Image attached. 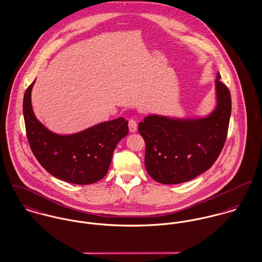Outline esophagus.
<instances>
[{"label": "esophagus", "instance_id": "1", "mask_svg": "<svg viewBox=\"0 0 262 262\" xmlns=\"http://www.w3.org/2000/svg\"><path fill=\"white\" fill-rule=\"evenodd\" d=\"M128 128H129V132L130 133H136L137 129H138V123L135 120H129L128 121Z\"/></svg>", "mask_w": 262, "mask_h": 262}]
</instances>
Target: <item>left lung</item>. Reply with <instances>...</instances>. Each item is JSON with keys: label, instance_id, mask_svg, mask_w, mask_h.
Listing matches in <instances>:
<instances>
[{"label": "left lung", "instance_id": "obj_1", "mask_svg": "<svg viewBox=\"0 0 262 262\" xmlns=\"http://www.w3.org/2000/svg\"><path fill=\"white\" fill-rule=\"evenodd\" d=\"M216 106L205 118L173 119L149 115L139 124L145 141L144 164L148 174L163 184L191 181L217 160L227 136L231 97L215 80Z\"/></svg>", "mask_w": 262, "mask_h": 262}]
</instances>
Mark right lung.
<instances>
[{
    "mask_svg": "<svg viewBox=\"0 0 262 262\" xmlns=\"http://www.w3.org/2000/svg\"><path fill=\"white\" fill-rule=\"evenodd\" d=\"M35 81L25 92L23 101L26 133L31 149L40 165L53 177L76 184H91L106 174L114 150L128 134L127 121H104L73 135L49 130L34 115L31 93Z\"/></svg>",
    "mask_w": 262,
    "mask_h": 262,
    "instance_id": "add662e5",
    "label": "right lung"
}]
</instances>
